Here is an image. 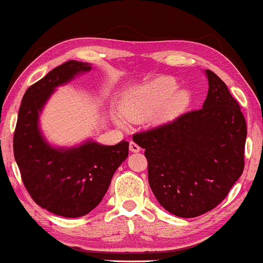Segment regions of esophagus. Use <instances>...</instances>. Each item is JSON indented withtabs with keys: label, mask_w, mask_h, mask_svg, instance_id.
I'll return each mask as SVG.
<instances>
[{
	"label": "esophagus",
	"mask_w": 263,
	"mask_h": 263,
	"mask_svg": "<svg viewBox=\"0 0 263 263\" xmlns=\"http://www.w3.org/2000/svg\"><path fill=\"white\" fill-rule=\"evenodd\" d=\"M140 146L138 144H136L135 141H130V151L133 153H137V152H140Z\"/></svg>",
	"instance_id": "obj_1"
}]
</instances>
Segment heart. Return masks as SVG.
I'll return each mask as SVG.
<instances>
[{
	"label": "heart",
	"instance_id": "1",
	"mask_svg": "<svg viewBox=\"0 0 263 263\" xmlns=\"http://www.w3.org/2000/svg\"><path fill=\"white\" fill-rule=\"evenodd\" d=\"M174 78L159 77L136 87L125 95L122 114L131 122H141L151 117L153 123L162 124L176 119L190 106L192 97L187 90H177ZM123 124V119H117Z\"/></svg>",
	"mask_w": 263,
	"mask_h": 263
}]
</instances>
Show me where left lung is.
<instances>
[{"label":"left lung","mask_w":263,"mask_h":263,"mask_svg":"<svg viewBox=\"0 0 263 263\" xmlns=\"http://www.w3.org/2000/svg\"><path fill=\"white\" fill-rule=\"evenodd\" d=\"M205 73L202 109L132 137L145 148L154 197L180 218L213 210L243 172L245 117L227 85L211 70Z\"/></svg>","instance_id":"1"}]
</instances>
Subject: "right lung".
Listing matches in <instances>:
<instances>
[{
	"label": "right lung",
	"mask_w": 263,
	"mask_h": 263,
	"mask_svg": "<svg viewBox=\"0 0 263 263\" xmlns=\"http://www.w3.org/2000/svg\"><path fill=\"white\" fill-rule=\"evenodd\" d=\"M92 69L68 61L52 69L24 93L14 133V156L21 177L37 205L64 218H79L99 205L116 170L126 160L128 141L102 145L86 140L55 147L40 128V115L57 86Z\"/></svg>",
	"instance_id": "obj_1"
}]
</instances>
